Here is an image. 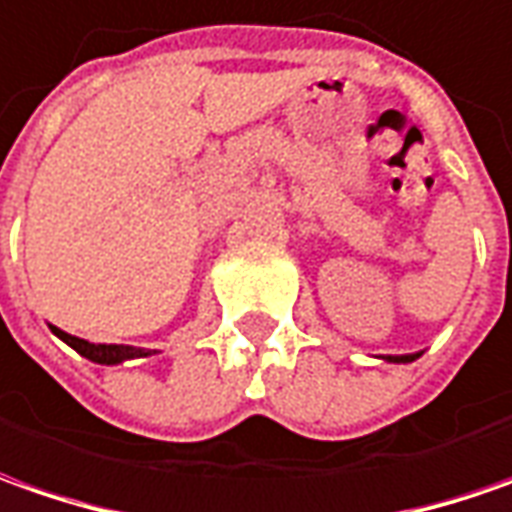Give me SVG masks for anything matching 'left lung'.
<instances>
[{
	"label": "left lung",
	"mask_w": 512,
	"mask_h": 512,
	"mask_svg": "<svg viewBox=\"0 0 512 512\" xmlns=\"http://www.w3.org/2000/svg\"><path fill=\"white\" fill-rule=\"evenodd\" d=\"M391 362H411L416 360V354H402V357H388Z\"/></svg>",
	"instance_id": "8db88e82"
}]
</instances>
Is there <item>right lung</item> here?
I'll use <instances>...</instances> for the list:
<instances>
[{
  "label": "right lung",
  "instance_id": "add662e5",
  "mask_svg": "<svg viewBox=\"0 0 512 512\" xmlns=\"http://www.w3.org/2000/svg\"><path fill=\"white\" fill-rule=\"evenodd\" d=\"M56 337H62L64 343L70 348H76L81 357L93 362H104V365H113V362L121 360H133V357H141L144 351L141 348H133V345H113V343H90V340H81V337H73L62 328H53Z\"/></svg>",
  "mask_w": 512,
  "mask_h": 512
}]
</instances>
